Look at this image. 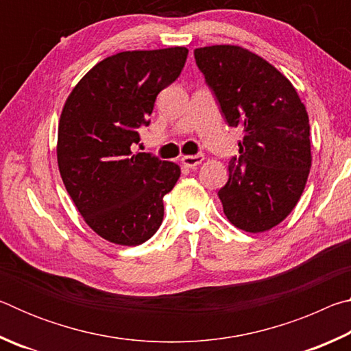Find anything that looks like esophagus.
Here are the masks:
<instances>
[{
	"label": "esophagus",
	"mask_w": 351,
	"mask_h": 351,
	"mask_svg": "<svg viewBox=\"0 0 351 351\" xmlns=\"http://www.w3.org/2000/svg\"><path fill=\"white\" fill-rule=\"evenodd\" d=\"M204 161V154H189V156H182L181 162L184 167L193 169Z\"/></svg>",
	"instance_id": "esophagus-1"
}]
</instances>
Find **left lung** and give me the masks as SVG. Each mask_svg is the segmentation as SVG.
I'll use <instances>...</instances> for the list:
<instances>
[{"mask_svg": "<svg viewBox=\"0 0 351 351\" xmlns=\"http://www.w3.org/2000/svg\"><path fill=\"white\" fill-rule=\"evenodd\" d=\"M195 60L226 122L243 128L240 158L219 189L224 215L251 234L280 224L294 209L311 169L310 121L287 77L241 46L195 49Z\"/></svg>", "mask_w": 351, "mask_h": 351, "instance_id": "8db88e82", "label": "left lung"}]
</instances>
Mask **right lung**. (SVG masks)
<instances>
[{"label":"right lung","mask_w":351,"mask_h":351,"mask_svg":"<svg viewBox=\"0 0 351 351\" xmlns=\"http://www.w3.org/2000/svg\"><path fill=\"white\" fill-rule=\"evenodd\" d=\"M187 54V47L175 46L106 57L63 105L57 138L63 184L85 223L114 245L138 246L152 239L164 218V195L180 180V165L133 153L132 147Z\"/></svg>","instance_id":"1"}]
</instances>
